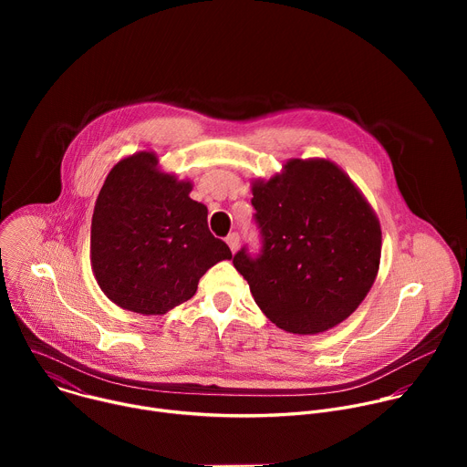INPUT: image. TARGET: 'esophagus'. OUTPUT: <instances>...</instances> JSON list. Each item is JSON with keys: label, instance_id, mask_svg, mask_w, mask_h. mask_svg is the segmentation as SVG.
I'll use <instances>...</instances> for the list:
<instances>
[{"label": "esophagus", "instance_id": "obj_1", "mask_svg": "<svg viewBox=\"0 0 467 467\" xmlns=\"http://www.w3.org/2000/svg\"><path fill=\"white\" fill-rule=\"evenodd\" d=\"M225 242H227V245L231 247V251L234 253V251L238 249V244H240V236H238V233H231V234L225 238Z\"/></svg>", "mask_w": 467, "mask_h": 467}]
</instances>
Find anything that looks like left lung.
I'll use <instances>...</instances> for the list:
<instances>
[{
	"mask_svg": "<svg viewBox=\"0 0 467 467\" xmlns=\"http://www.w3.org/2000/svg\"><path fill=\"white\" fill-rule=\"evenodd\" d=\"M260 251L233 264L254 303L279 328L317 335L369 292L380 260V225L351 179L328 161H290L253 184Z\"/></svg>",
	"mask_w": 467,
	"mask_h": 467,
	"instance_id": "1",
	"label": "left lung"
}]
</instances>
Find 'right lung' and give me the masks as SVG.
Listing matches in <instances>:
<instances>
[{
    "label": "right lung",
    "instance_id": "right-lung-1",
    "mask_svg": "<svg viewBox=\"0 0 467 467\" xmlns=\"http://www.w3.org/2000/svg\"><path fill=\"white\" fill-rule=\"evenodd\" d=\"M190 190V182L161 173L146 151L107 175L92 216L90 258L99 288L118 306L166 314L195 294L216 262L233 256Z\"/></svg>",
    "mask_w": 467,
    "mask_h": 467
}]
</instances>
